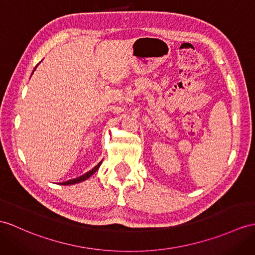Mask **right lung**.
<instances>
[{"mask_svg": "<svg viewBox=\"0 0 255 255\" xmlns=\"http://www.w3.org/2000/svg\"><path fill=\"white\" fill-rule=\"evenodd\" d=\"M35 69V68H34ZM34 71V70H33ZM101 164H102V161L101 162H99L96 166H94L93 167V169L91 170V171H89V172H86L85 174H83V175H81V176H79V177H77V178H73V179H69V181H67V182H64V183H61L60 185H73V184H77V183H80V182H83V181H85V179H88L90 176H92L93 174H94V173L98 170V167L101 166Z\"/></svg>", "mask_w": 255, "mask_h": 255, "instance_id": "add662e5", "label": "right lung"}]
</instances>
